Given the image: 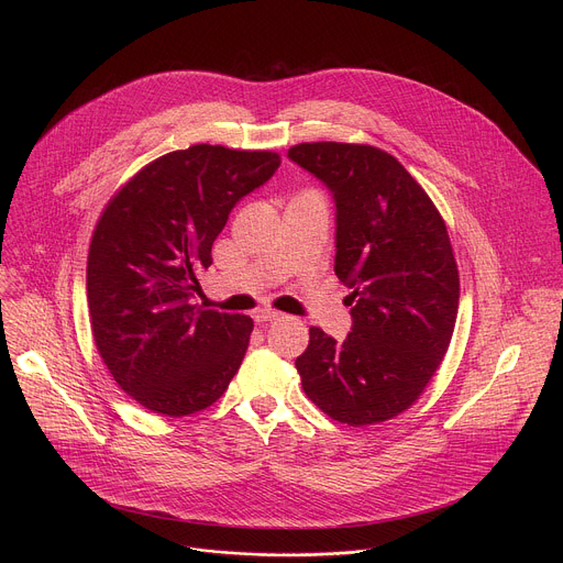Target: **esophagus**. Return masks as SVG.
<instances>
[{
	"instance_id": "obj_1",
	"label": "esophagus",
	"mask_w": 563,
	"mask_h": 563,
	"mask_svg": "<svg viewBox=\"0 0 563 563\" xmlns=\"http://www.w3.org/2000/svg\"><path fill=\"white\" fill-rule=\"evenodd\" d=\"M283 313L280 311H274V309H261L254 313V320L256 323H272V320H278Z\"/></svg>"
}]
</instances>
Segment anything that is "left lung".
<instances>
[{
    "mask_svg": "<svg viewBox=\"0 0 563 563\" xmlns=\"http://www.w3.org/2000/svg\"><path fill=\"white\" fill-rule=\"evenodd\" d=\"M287 157L336 205L334 272L352 294L343 343L320 328L296 358L305 394L339 423L398 417L441 365L459 309L445 222L398 159L369 144L302 142Z\"/></svg>",
    "mask_w": 563,
    "mask_h": 563,
    "instance_id": "left-lung-1",
    "label": "left lung"
}]
</instances>
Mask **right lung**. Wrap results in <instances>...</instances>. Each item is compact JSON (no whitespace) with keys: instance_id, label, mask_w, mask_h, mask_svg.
<instances>
[{"instance_id":"1","label":"right lung","mask_w":563,"mask_h":563,"mask_svg":"<svg viewBox=\"0 0 563 563\" xmlns=\"http://www.w3.org/2000/svg\"><path fill=\"white\" fill-rule=\"evenodd\" d=\"M278 167L274 151L194 144L153 159L102 211L87 265L91 332L111 376L142 408L200 412L243 363L254 320L194 298L231 209Z\"/></svg>"}]
</instances>
